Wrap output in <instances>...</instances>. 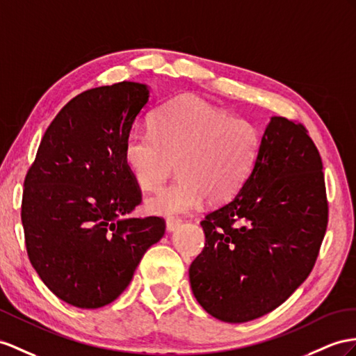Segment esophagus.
<instances>
[{
  "mask_svg": "<svg viewBox=\"0 0 356 356\" xmlns=\"http://www.w3.org/2000/svg\"><path fill=\"white\" fill-rule=\"evenodd\" d=\"M180 224H181V220H179V218H168V220L165 221L168 232H175L176 229H179Z\"/></svg>",
  "mask_w": 356,
  "mask_h": 356,
  "instance_id": "1",
  "label": "esophagus"
}]
</instances>
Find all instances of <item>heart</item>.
<instances>
[{"instance_id":"1","label":"heart","mask_w":356,"mask_h":356,"mask_svg":"<svg viewBox=\"0 0 356 356\" xmlns=\"http://www.w3.org/2000/svg\"><path fill=\"white\" fill-rule=\"evenodd\" d=\"M260 136L245 118L230 117L207 100L184 95L153 114L150 131L127 134L123 158L144 191H158L176 170L179 179L145 202L153 215L179 216L207 197L221 203L248 179Z\"/></svg>"}]
</instances>
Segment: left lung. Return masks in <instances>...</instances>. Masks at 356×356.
<instances>
[{
  "label": "left lung",
  "instance_id": "obj_1",
  "mask_svg": "<svg viewBox=\"0 0 356 356\" xmlns=\"http://www.w3.org/2000/svg\"><path fill=\"white\" fill-rule=\"evenodd\" d=\"M322 170L305 127L270 117L248 179L200 222L206 243L189 281L209 314L229 323L252 321L307 280L327 225Z\"/></svg>",
  "mask_w": 356,
  "mask_h": 356
}]
</instances>
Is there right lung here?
<instances>
[{
	"instance_id": "1",
	"label": "right lung",
	"mask_w": 356,
	"mask_h": 356,
	"mask_svg": "<svg viewBox=\"0 0 356 356\" xmlns=\"http://www.w3.org/2000/svg\"><path fill=\"white\" fill-rule=\"evenodd\" d=\"M149 97L147 86L129 81L78 95L49 124L25 176L29 259L44 286L74 307L111 304L165 233L159 216L127 218L141 193L123 147Z\"/></svg>"
}]
</instances>
